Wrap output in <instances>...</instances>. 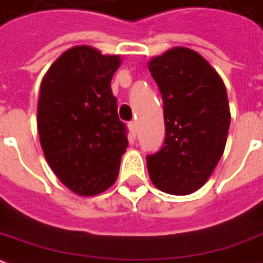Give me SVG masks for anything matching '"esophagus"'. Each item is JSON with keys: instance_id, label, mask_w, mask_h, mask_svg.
Returning <instances> with one entry per match:
<instances>
[{"instance_id": "34e87169", "label": "esophagus", "mask_w": 263, "mask_h": 263, "mask_svg": "<svg viewBox=\"0 0 263 263\" xmlns=\"http://www.w3.org/2000/svg\"><path fill=\"white\" fill-rule=\"evenodd\" d=\"M128 128H130V135H132V137H136V133H137V126H136V121L128 123Z\"/></svg>"}]
</instances>
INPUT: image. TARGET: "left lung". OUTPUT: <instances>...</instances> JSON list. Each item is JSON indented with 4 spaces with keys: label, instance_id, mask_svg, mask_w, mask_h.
<instances>
[{
    "label": "left lung",
    "instance_id": "8db88e82",
    "mask_svg": "<svg viewBox=\"0 0 263 263\" xmlns=\"http://www.w3.org/2000/svg\"><path fill=\"white\" fill-rule=\"evenodd\" d=\"M163 100L165 142L149 155L153 185L186 195L207 182L224 152L230 108L223 79L201 54L174 47L147 63Z\"/></svg>",
    "mask_w": 263,
    "mask_h": 263
}]
</instances>
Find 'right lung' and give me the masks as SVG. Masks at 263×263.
<instances>
[{
  "instance_id": "add662e5",
  "label": "right lung",
  "mask_w": 263,
  "mask_h": 263,
  "mask_svg": "<svg viewBox=\"0 0 263 263\" xmlns=\"http://www.w3.org/2000/svg\"><path fill=\"white\" fill-rule=\"evenodd\" d=\"M119 54L91 46L62 53L46 72L37 103V130L45 158L62 184L78 195H97L119 177L127 149L111 79Z\"/></svg>"
}]
</instances>
